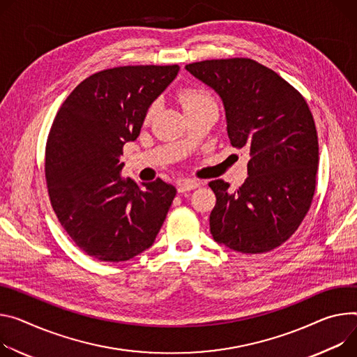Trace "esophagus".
I'll use <instances>...</instances> for the list:
<instances>
[{
  "label": "esophagus",
  "mask_w": 357,
  "mask_h": 357,
  "mask_svg": "<svg viewBox=\"0 0 357 357\" xmlns=\"http://www.w3.org/2000/svg\"><path fill=\"white\" fill-rule=\"evenodd\" d=\"M198 186H199V183H198L197 181H192V179H183V181H181V182L178 183V192H179V193L189 192V190L195 189V188H198Z\"/></svg>",
  "instance_id": "esophagus-1"
}]
</instances>
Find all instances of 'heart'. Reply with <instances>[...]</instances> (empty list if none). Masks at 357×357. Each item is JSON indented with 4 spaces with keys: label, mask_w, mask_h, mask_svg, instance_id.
Wrapping results in <instances>:
<instances>
[{
    "label": "heart",
    "mask_w": 357,
    "mask_h": 357,
    "mask_svg": "<svg viewBox=\"0 0 357 357\" xmlns=\"http://www.w3.org/2000/svg\"><path fill=\"white\" fill-rule=\"evenodd\" d=\"M178 100H179V104H181L185 114L188 111H192V109L204 107V105L215 104L211 93L206 89H202V88H198V86L182 88L178 93ZM156 109H158V102H152L149 105V108L146 109L145 121H151L152 116L155 115Z\"/></svg>",
    "instance_id": "heart-1"
}]
</instances>
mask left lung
Instances as JSON below:
<instances>
[{"label": "left lung", "mask_w": 357, "mask_h": 357, "mask_svg": "<svg viewBox=\"0 0 357 357\" xmlns=\"http://www.w3.org/2000/svg\"><path fill=\"white\" fill-rule=\"evenodd\" d=\"M185 68L220 96L232 146L250 156L238 190L222 179L209 182L216 197L211 234L241 253L269 252L296 232L313 201L319 144L312 112L298 89L253 59Z\"/></svg>", "instance_id": "8db88e82"}]
</instances>
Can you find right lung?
Returning <instances> with one entry per match:
<instances>
[{"instance_id":"add662e5","label":"right lung","mask_w":357,"mask_h":357,"mask_svg":"<svg viewBox=\"0 0 357 357\" xmlns=\"http://www.w3.org/2000/svg\"><path fill=\"white\" fill-rule=\"evenodd\" d=\"M178 66H126L84 79L63 101L45 149L52 209L75 245L102 262H123L152 246L176 195L162 179H123L126 142Z\"/></svg>"}]
</instances>
